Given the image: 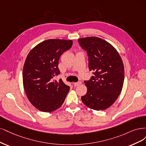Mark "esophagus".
<instances>
[{"label":"esophagus","mask_w":146,"mask_h":146,"mask_svg":"<svg viewBox=\"0 0 146 146\" xmlns=\"http://www.w3.org/2000/svg\"><path fill=\"white\" fill-rule=\"evenodd\" d=\"M80 84H81V81H79V82H78L74 83V86H78L80 85Z\"/></svg>","instance_id":"esophagus-1"}]
</instances>
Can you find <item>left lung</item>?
<instances>
[{"mask_svg": "<svg viewBox=\"0 0 146 146\" xmlns=\"http://www.w3.org/2000/svg\"><path fill=\"white\" fill-rule=\"evenodd\" d=\"M78 42L87 52L89 70L93 74L90 79L84 81L87 92L81 100L93 110H105L113 104L123 88V60L113 46L99 37L79 39Z\"/></svg>", "mask_w": 146, "mask_h": 146, "instance_id": "obj_1", "label": "left lung"}]
</instances>
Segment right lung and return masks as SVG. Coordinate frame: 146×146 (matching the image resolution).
Listing matches in <instances>:
<instances>
[{"instance_id": "add662e5", "label": "right lung", "mask_w": 146, "mask_h": 146, "mask_svg": "<svg viewBox=\"0 0 146 146\" xmlns=\"http://www.w3.org/2000/svg\"><path fill=\"white\" fill-rule=\"evenodd\" d=\"M72 40L48 39L33 48L23 68V84L29 101L36 109L50 112L62 105L70 86L54 79L60 74L59 60L69 50Z\"/></svg>"}]
</instances>
